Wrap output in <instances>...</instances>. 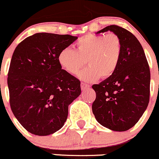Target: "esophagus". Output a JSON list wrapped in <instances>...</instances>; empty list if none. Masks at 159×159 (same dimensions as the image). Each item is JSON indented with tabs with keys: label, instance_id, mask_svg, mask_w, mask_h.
Segmentation results:
<instances>
[{
	"label": "esophagus",
	"instance_id": "1",
	"mask_svg": "<svg viewBox=\"0 0 159 159\" xmlns=\"http://www.w3.org/2000/svg\"><path fill=\"white\" fill-rule=\"evenodd\" d=\"M91 88V86L87 84H85V83H81V89H82V91H84V90H87V89H89V88Z\"/></svg>",
	"mask_w": 159,
	"mask_h": 159
}]
</instances>
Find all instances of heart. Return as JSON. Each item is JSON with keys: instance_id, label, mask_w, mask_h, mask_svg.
Wrapping results in <instances>:
<instances>
[{"instance_id": "b5f03b06", "label": "heart", "mask_w": 159, "mask_h": 159, "mask_svg": "<svg viewBox=\"0 0 159 159\" xmlns=\"http://www.w3.org/2000/svg\"><path fill=\"white\" fill-rule=\"evenodd\" d=\"M76 50L66 47L58 52L60 66L71 75H76L86 65L90 67L81 71L79 78L85 81L107 78L117 69L122 55V43L115 33L87 34L75 43Z\"/></svg>"}]
</instances>
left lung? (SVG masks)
Masks as SVG:
<instances>
[{"mask_svg":"<svg viewBox=\"0 0 159 159\" xmlns=\"http://www.w3.org/2000/svg\"><path fill=\"white\" fill-rule=\"evenodd\" d=\"M107 31L113 32L121 40V58L113 75L92 86L96 92L92 111L103 126L123 132L135 126L148 107L150 70L144 50L134 35L116 25L96 33Z\"/></svg>","mask_w":159,"mask_h":159,"instance_id":"8db88e82","label":"left lung"}]
</instances>
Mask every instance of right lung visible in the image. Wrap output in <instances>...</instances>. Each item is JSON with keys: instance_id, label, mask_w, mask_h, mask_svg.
<instances>
[{"instance_id": "right-lung-1", "label": "right lung", "mask_w": 159, "mask_h": 159, "mask_svg": "<svg viewBox=\"0 0 159 159\" xmlns=\"http://www.w3.org/2000/svg\"><path fill=\"white\" fill-rule=\"evenodd\" d=\"M78 39L38 33L23 40L13 53L8 71L10 104L28 132L48 136L64 126L68 106L81 94V82L58 62V52Z\"/></svg>"}]
</instances>
